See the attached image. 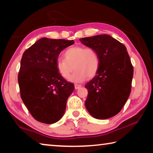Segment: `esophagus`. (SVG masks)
I'll use <instances>...</instances> for the list:
<instances>
[{
  "label": "esophagus",
  "mask_w": 153,
  "mask_h": 153,
  "mask_svg": "<svg viewBox=\"0 0 153 153\" xmlns=\"http://www.w3.org/2000/svg\"><path fill=\"white\" fill-rule=\"evenodd\" d=\"M81 87H82V85H80V84H75V89H76V90L79 89Z\"/></svg>",
  "instance_id": "esophagus-1"
}]
</instances>
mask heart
Wrapping results in <instances>:
<instances>
[{"label": "heart", "mask_w": 153, "mask_h": 153, "mask_svg": "<svg viewBox=\"0 0 153 153\" xmlns=\"http://www.w3.org/2000/svg\"><path fill=\"white\" fill-rule=\"evenodd\" d=\"M64 57L56 61V69L65 79L69 78L74 69H76L69 78L70 82H84L88 77H92L97 73L100 61L94 48L82 46H73L65 51Z\"/></svg>", "instance_id": "1"}]
</instances>
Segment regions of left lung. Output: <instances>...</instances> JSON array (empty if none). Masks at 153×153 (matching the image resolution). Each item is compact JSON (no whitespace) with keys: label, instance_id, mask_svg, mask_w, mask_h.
<instances>
[{"label":"left lung","instance_id":"1","mask_svg":"<svg viewBox=\"0 0 153 153\" xmlns=\"http://www.w3.org/2000/svg\"><path fill=\"white\" fill-rule=\"evenodd\" d=\"M79 40L94 48L100 61L97 76L85 85L88 92L86 109L98 120L112 117L122 109L131 92L134 69L127 48L107 34Z\"/></svg>","mask_w":153,"mask_h":153}]
</instances>
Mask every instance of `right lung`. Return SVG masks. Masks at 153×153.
I'll return each instance as SVG.
<instances>
[{
	"label": "right lung",
	"mask_w": 153,
	"mask_h": 153,
	"mask_svg": "<svg viewBox=\"0 0 153 153\" xmlns=\"http://www.w3.org/2000/svg\"><path fill=\"white\" fill-rule=\"evenodd\" d=\"M74 41L42 38L23 54L18 83L21 98L32 117L46 124L63 117L67 100L74 90L56 69L59 54Z\"/></svg>",
	"instance_id": "1"
}]
</instances>
